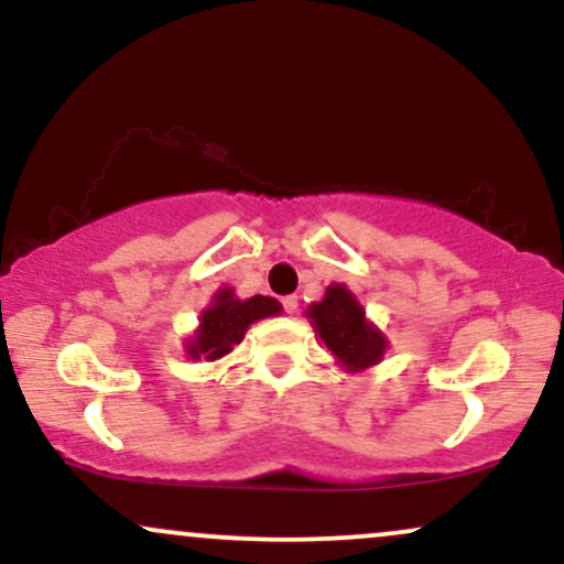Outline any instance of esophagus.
Here are the masks:
<instances>
[{"label":"esophagus","instance_id":"1","mask_svg":"<svg viewBox=\"0 0 564 564\" xmlns=\"http://www.w3.org/2000/svg\"><path fill=\"white\" fill-rule=\"evenodd\" d=\"M281 304H283V310H286L289 315H294V313H296V307H300V300H296V296L291 294V296H283Z\"/></svg>","mask_w":564,"mask_h":564}]
</instances>
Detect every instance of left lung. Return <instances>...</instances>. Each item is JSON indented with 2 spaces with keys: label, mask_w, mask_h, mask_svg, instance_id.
Wrapping results in <instances>:
<instances>
[{
  "label": "left lung",
  "mask_w": 564,
  "mask_h": 564,
  "mask_svg": "<svg viewBox=\"0 0 564 564\" xmlns=\"http://www.w3.org/2000/svg\"><path fill=\"white\" fill-rule=\"evenodd\" d=\"M307 318L336 364L347 371H364L384 358V334L368 323L364 304L341 283L328 286L321 302L310 304Z\"/></svg>",
  "instance_id": "8db88e82"
}]
</instances>
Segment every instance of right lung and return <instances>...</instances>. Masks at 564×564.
I'll return each mask as SVG.
<instances>
[{
    "label": "right lung",
    "instance_id": "right-lung-1",
    "mask_svg": "<svg viewBox=\"0 0 564 564\" xmlns=\"http://www.w3.org/2000/svg\"><path fill=\"white\" fill-rule=\"evenodd\" d=\"M281 313V304L273 296H251V300H238L232 289H219L209 307L200 313V323L196 334L185 341L187 358L193 360H219L230 352L232 347L241 345L246 328L254 321L270 318Z\"/></svg>",
    "mask_w": 564,
    "mask_h": 564
}]
</instances>
